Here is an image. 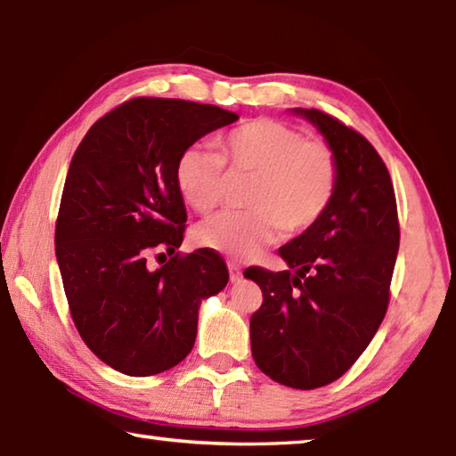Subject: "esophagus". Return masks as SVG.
<instances>
[{
    "instance_id": "esophagus-1",
    "label": "esophagus",
    "mask_w": 456,
    "mask_h": 456,
    "mask_svg": "<svg viewBox=\"0 0 456 456\" xmlns=\"http://www.w3.org/2000/svg\"><path fill=\"white\" fill-rule=\"evenodd\" d=\"M227 267H229V280H231V281L237 283V281L243 280L241 267H239L237 264H233V261H231V264H227Z\"/></svg>"
}]
</instances>
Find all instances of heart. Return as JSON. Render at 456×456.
Returning a JSON list of instances; mask_svg holds the SVG:
<instances>
[{"instance_id": "heart-1", "label": "heart", "mask_w": 456, "mask_h": 456, "mask_svg": "<svg viewBox=\"0 0 456 456\" xmlns=\"http://www.w3.org/2000/svg\"><path fill=\"white\" fill-rule=\"evenodd\" d=\"M228 168L225 169L224 167ZM233 176H251L247 211L221 213L200 223V245L235 257L256 256L280 231L302 235L330 209L339 181L336 151L326 141L304 138L302 130L275 118H253L229 130L217 151L189 146L175 167V184L184 203L211 213Z\"/></svg>"}]
</instances>
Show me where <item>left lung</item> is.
<instances>
[{"label": "left lung", "mask_w": 456, "mask_h": 456, "mask_svg": "<svg viewBox=\"0 0 456 456\" xmlns=\"http://www.w3.org/2000/svg\"><path fill=\"white\" fill-rule=\"evenodd\" d=\"M338 154L339 181L326 215L280 249L285 272L247 267L264 304L251 315L261 372L297 390L344 376L388 310L400 243L388 168L368 138L315 108H296Z\"/></svg>", "instance_id": "8db88e82"}]
</instances>
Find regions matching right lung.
<instances>
[{
    "instance_id": "1",
    "label": "right lung",
    "mask_w": 456,
    "mask_h": 456,
    "mask_svg": "<svg viewBox=\"0 0 456 456\" xmlns=\"http://www.w3.org/2000/svg\"><path fill=\"white\" fill-rule=\"evenodd\" d=\"M239 117L213 104L141 96L98 118L76 149L56 219V257L84 344L114 370L152 376L189 356L200 299L229 281L223 257L181 253V152ZM166 259L151 270L152 256Z\"/></svg>"
}]
</instances>
